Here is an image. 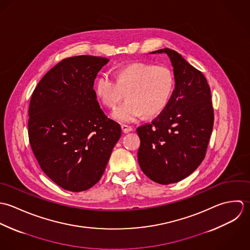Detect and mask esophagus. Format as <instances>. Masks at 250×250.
<instances>
[{"label": "esophagus", "mask_w": 250, "mask_h": 250, "mask_svg": "<svg viewBox=\"0 0 250 250\" xmlns=\"http://www.w3.org/2000/svg\"><path fill=\"white\" fill-rule=\"evenodd\" d=\"M121 126H122V130H123V132H124V133H128L129 131H131V130H132V127H131V126H129V125H122Z\"/></svg>", "instance_id": "obj_1"}]
</instances>
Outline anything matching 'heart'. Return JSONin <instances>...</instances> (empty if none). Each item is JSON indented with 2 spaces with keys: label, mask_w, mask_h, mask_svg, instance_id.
<instances>
[{
  "label": "heart",
  "mask_w": 250,
  "mask_h": 250,
  "mask_svg": "<svg viewBox=\"0 0 250 250\" xmlns=\"http://www.w3.org/2000/svg\"><path fill=\"white\" fill-rule=\"evenodd\" d=\"M101 103L113 108L125 92L126 100L116 107L113 118L123 124L132 123L143 114L151 118L168 106L175 90V76L165 65L135 62L120 67L115 77L102 73L95 85Z\"/></svg>",
  "instance_id": "obj_1"
}]
</instances>
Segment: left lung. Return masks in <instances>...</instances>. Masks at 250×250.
<instances>
[{
	"mask_svg": "<svg viewBox=\"0 0 250 250\" xmlns=\"http://www.w3.org/2000/svg\"><path fill=\"white\" fill-rule=\"evenodd\" d=\"M166 53L175 74V90L166 109L151 123L140 125L138 162L144 174L160 185L188 177L206 155L213 126L210 89L204 74L179 53Z\"/></svg>",
	"mask_w": 250,
	"mask_h": 250,
	"instance_id": "obj_1",
	"label": "left lung"
}]
</instances>
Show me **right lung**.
I'll list each match as a JSON object with an SVG mask.
<instances>
[{
    "instance_id": "right-lung-1",
    "label": "right lung",
    "mask_w": 250,
    "mask_h": 250,
    "mask_svg": "<svg viewBox=\"0 0 250 250\" xmlns=\"http://www.w3.org/2000/svg\"><path fill=\"white\" fill-rule=\"evenodd\" d=\"M109 59L75 56L59 62L42 78L29 105L33 152L55 184L80 192L102 177L121 137V125L100 108L95 79Z\"/></svg>"
}]
</instances>
